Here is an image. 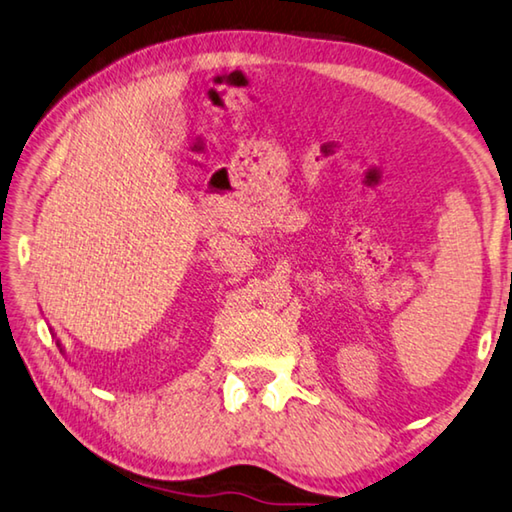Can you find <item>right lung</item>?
<instances>
[{
  "instance_id": "1",
  "label": "right lung",
  "mask_w": 512,
  "mask_h": 512,
  "mask_svg": "<svg viewBox=\"0 0 512 512\" xmlns=\"http://www.w3.org/2000/svg\"><path fill=\"white\" fill-rule=\"evenodd\" d=\"M57 345H59V348H61V343H59V341H57ZM61 352H64V350H61Z\"/></svg>"
}]
</instances>
